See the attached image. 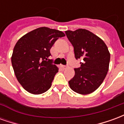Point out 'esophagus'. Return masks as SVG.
I'll return each mask as SVG.
<instances>
[{
  "label": "esophagus",
  "mask_w": 124,
  "mask_h": 124,
  "mask_svg": "<svg viewBox=\"0 0 124 124\" xmlns=\"http://www.w3.org/2000/svg\"><path fill=\"white\" fill-rule=\"evenodd\" d=\"M61 67H62V68L63 69V70H65V69H66V68H67V66H64V65H62V66H61Z\"/></svg>",
  "instance_id": "34e87169"
}]
</instances>
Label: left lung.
<instances>
[{"instance_id":"obj_1","label":"left lung","mask_w":124,"mask_h":124,"mask_svg":"<svg viewBox=\"0 0 124 124\" xmlns=\"http://www.w3.org/2000/svg\"><path fill=\"white\" fill-rule=\"evenodd\" d=\"M74 46L76 59H82L81 66L75 68V75L69 82L70 88L86 95L98 88L109 69L110 54L106 44L90 31L79 28L65 32Z\"/></svg>"}]
</instances>
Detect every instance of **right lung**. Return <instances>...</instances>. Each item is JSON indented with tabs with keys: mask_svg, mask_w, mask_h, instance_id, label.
<instances>
[{
	"mask_svg": "<svg viewBox=\"0 0 124 124\" xmlns=\"http://www.w3.org/2000/svg\"><path fill=\"white\" fill-rule=\"evenodd\" d=\"M62 31L47 27L36 28L18 40L13 50L11 62L18 82L32 94L44 93L51 87L58 68L52 64L50 48Z\"/></svg>",
	"mask_w": 124,
	"mask_h": 124,
	"instance_id": "right-lung-1",
	"label": "right lung"
}]
</instances>
